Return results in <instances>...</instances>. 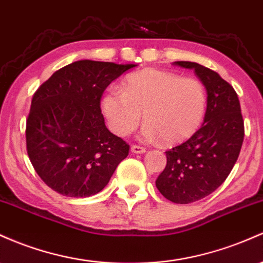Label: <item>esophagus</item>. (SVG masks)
Here are the masks:
<instances>
[{"label": "esophagus", "mask_w": 263, "mask_h": 263, "mask_svg": "<svg viewBox=\"0 0 263 263\" xmlns=\"http://www.w3.org/2000/svg\"><path fill=\"white\" fill-rule=\"evenodd\" d=\"M131 151L134 152V154H143V152H146V148L142 146H137V145H132L131 146Z\"/></svg>", "instance_id": "1"}]
</instances>
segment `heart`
<instances>
[{
  "label": "heart",
  "mask_w": 263,
  "mask_h": 263,
  "mask_svg": "<svg viewBox=\"0 0 263 263\" xmlns=\"http://www.w3.org/2000/svg\"><path fill=\"white\" fill-rule=\"evenodd\" d=\"M207 109L201 81L170 71L143 70L129 74L122 89L111 88L102 100L109 128L127 136L145 120L143 136L164 145L186 141L200 128Z\"/></svg>",
  "instance_id": "1"
}]
</instances>
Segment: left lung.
Returning <instances> with one entry per match:
<instances>
[{"instance_id":"1","label":"left lung","mask_w":263,"mask_h":263,"mask_svg":"<svg viewBox=\"0 0 263 263\" xmlns=\"http://www.w3.org/2000/svg\"><path fill=\"white\" fill-rule=\"evenodd\" d=\"M192 68L207 91V109L201 128L186 142L166 151V167L156 180L163 197L192 203L211 195L232 171L245 136L238 96L217 72L196 62L177 61Z\"/></svg>"}]
</instances>
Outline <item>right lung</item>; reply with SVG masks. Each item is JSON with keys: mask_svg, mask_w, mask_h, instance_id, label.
<instances>
[{"mask_svg": "<svg viewBox=\"0 0 263 263\" xmlns=\"http://www.w3.org/2000/svg\"><path fill=\"white\" fill-rule=\"evenodd\" d=\"M136 65L82 60L54 72L33 93L26 148L50 189L88 197L105 189L129 146L105 125L101 99L107 86Z\"/></svg>", "mask_w": 263, "mask_h": 263, "instance_id": "obj_1", "label": "right lung"}]
</instances>
